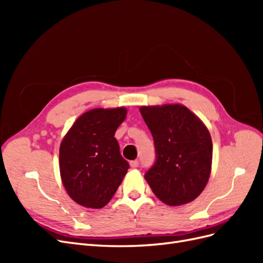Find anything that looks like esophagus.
<instances>
[{"mask_svg":"<svg viewBox=\"0 0 263 263\" xmlns=\"http://www.w3.org/2000/svg\"><path fill=\"white\" fill-rule=\"evenodd\" d=\"M129 163H130V166H132L133 169L138 168V166H139V161H138V160H133V161H130Z\"/></svg>","mask_w":263,"mask_h":263,"instance_id":"34e87169","label":"esophagus"}]
</instances>
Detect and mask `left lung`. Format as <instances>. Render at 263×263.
Here are the masks:
<instances>
[{"instance_id":"8db88e82","label":"left lung","mask_w":263,"mask_h":263,"mask_svg":"<svg viewBox=\"0 0 263 263\" xmlns=\"http://www.w3.org/2000/svg\"><path fill=\"white\" fill-rule=\"evenodd\" d=\"M139 110L156 149L155 163L145 173L148 184L166 205L192 202L211 173L213 145L208 128L180 104L142 106Z\"/></svg>"}]
</instances>
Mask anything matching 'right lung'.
<instances>
[{
  "label": "right lung",
  "instance_id": "obj_1",
  "mask_svg": "<svg viewBox=\"0 0 263 263\" xmlns=\"http://www.w3.org/2000/svg\"><path fill=\"white\" fill-rule=\"evenodd\" d=\"M126 113L124 107L91 109L77 119L61 142L62 183L70 197L84 208H104L129 169L114 137Z\"/></svg>",
  "mask_w": 263,
  "mask_h": 263
}]
</instances>
